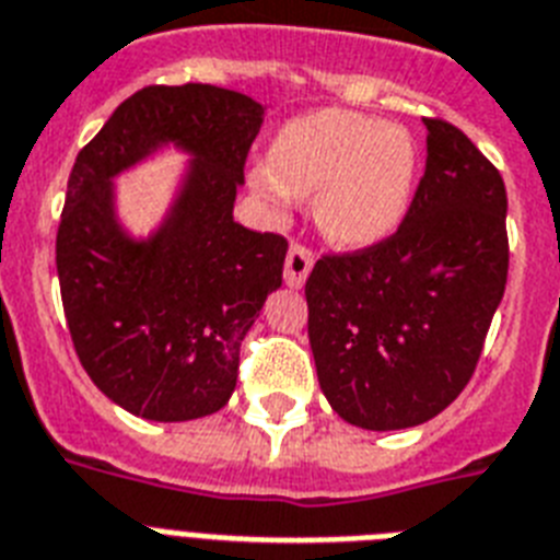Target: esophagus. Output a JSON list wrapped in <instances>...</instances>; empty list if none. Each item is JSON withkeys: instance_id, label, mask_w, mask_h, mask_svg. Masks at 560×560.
<instances>
[{"instance_id": "esophagus-1", "label": "esophagus", "mask_w": 560, "mask_h": 560, "mask_svg": "<svg viewBox=\"0 0 560 560\" xmlns=\"http://www.w3.org/2000/svg\"><path fill=\"white\" fill-rule=\"evenodd\" d=\"M313 253L307 247H302V244H293L288 253V261H284V284L288 288H302L304 281H307V276H311L313 270Z\"/></svg>"}]
</instances>
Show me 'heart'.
I'll use <instances>...</instances> for the list:
<instances>
[{
	"mask_svg": "<svg viewBox=\"0 0 560 560\" xmlns=\"http://www.w3.org/2000/svg\"><path fill=\"white\" fill-rule=\"evenodd\" d=\"M417 177V143L408 129L348 108L299 115L276 131L267 166L253 189L276 212L290 195L313 199V218L330 244L376 247L408 215Z\"/></svg>",
	"mask_w": 560,
	"mask_h": 560,
	"instance_id": "1",
	"label": "heart"
}]
</instances>
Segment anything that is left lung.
I'll return each mask as SVG.
<instances>
[{
	"label": "left lung",
	"mask_w": 560,
	"mask_h": 560,
	"mask_svg": "<svg viewBox=\"0 0 560 560\" xmlns=\"http://www.w3.org/2000/svg\"><path fill=\"white\" fill-rule=\"evenodd\" d=\"M425 175L376 247L325 256L304 284L322 394L368 431L420 425L475 374L506 290V186L457 126L425 117Z\"/></svg>",
	"instance_id": "8db88e82"
}]
</instances>
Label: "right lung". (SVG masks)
Here are the masks:
<instances>
[{"mask_svg":"<svg viewBox=\"0 0 560 560\" xmlns=\"http://www.w3.org/2000/svg\"><path fill=\"white\" fill-rule=\"evenodd\" d=\"M267 106L218 85H149L77 154L57 233L66 322L85 374L112 402L184 422L230 402L244 336L281 288L288 241L233 218ZM185 175L164 218L135 236L114 180L163 148Z\"/></svg>","mask_w":560,"mask_h":560,"instance_id":"1","label":"right lung"}]
</instances>
